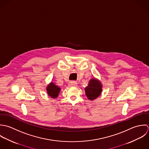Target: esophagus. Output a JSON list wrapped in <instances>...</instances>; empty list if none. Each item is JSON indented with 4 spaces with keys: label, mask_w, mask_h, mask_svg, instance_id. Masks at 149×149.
<instances>
[{
    "label": "esophagus",
    "mask_w": 149,
    "mask_h": 149,
    "mask_svg": "<svg viewBox=\"0 0 149 149\" xmlns=\"http://www.w3.org/2000/svg\"><path fill=\"white\" fill-rule=\"evenodd\" d=\"M69 86H75L77 85V83L75 81H71L69 82Z\"/></svg>",
    "instance_id": "34e87169"
}]
</instances>
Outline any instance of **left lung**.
Here are the masks:
<instances>
[{"mask_svg":"<svg viewBox=\"0 0 149 149\" xmlns=\"http://www.w3.org/2000/svg\"><path fill=\"white\" fill-rule=\"evenodd\" d=\"M102 91V85L100 82L95 79L90 80L88 86L85 88L86 95L88 99L93 100L97 98Z\"/></svg>","mask_w":149,"mask_h":149,"instance_id":"1","label":"left lung"}]
</instances>
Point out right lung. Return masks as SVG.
<instances>
[{
    "mask_svg": "<svg viewBox=\"0 0 149 149\" xmlns=\"http://www.w3.org/2000/svg\"><path fill=\"white\" fill-rule=\"evenodd\" d=\"M47 93L48 94V95L53 98H56L58 96V94L59 93L60 88L59 87L56 86L53 82H51L48 86L47 88Z\"/></svg>",
    "mask_w": 149,
    "mask_h": 149,
    "instance_id": "obj_1",
    "label": "right lung"
}]
</instances>
